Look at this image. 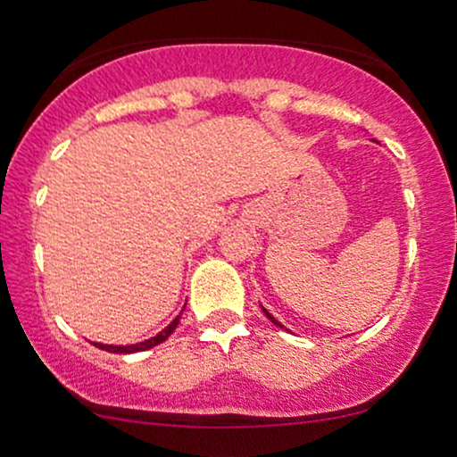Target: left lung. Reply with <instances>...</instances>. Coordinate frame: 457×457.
<instances>
[{
	"mask_svg": "<svg viewBox=\"0 0 457 457\" xmlns=\"http://www.w3.org/2000/svg\"><path fill=\"white\" fill-rule=\"evenodd\" d=\"M260 307H262V305H260ZM262 312H264V313H266V318H269V320H270V322H272V324H277V327H281V328H286V327H283V324H281V322H279V320H277V318H275V316H272V313H270V312H269V309H266V307H262Z\"/></svg>",
	"mask_w": 457,
	"mask_h": 457,
	"instance_id": "obj_1",
	"label": "left lung"
}]
</instances>
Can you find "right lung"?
I'll list each match as a JSON object with an SVG mask.
<instances>
[{
  "label": "right lung",
  "mask_w": 457,
  "mask_h": 457,
  "mask_svg": "<svg viewBox=\"0 0 457 457\" xmlns=\"http://www.w3.org/2000/svg\"><path fill=\"white\" fill-rule=\"evenodd\" d=\"M178 322H180V316H176L174 320H171V322L167 324V327L162 328L161 333H156L154 337H150V339H144V342H139V344H129V345H113V344H98V342H92V344L96 345V348H101V350H107V353H115V354H130V353H141V350H150V348H154V345H159V344L165 342V339L170 337V335L174 333V330H176Z\"/></svg>",
  "instance_id": "1"
}]
</instances>
